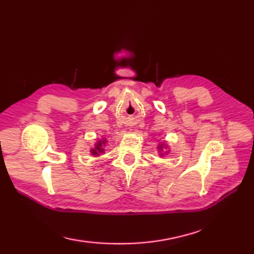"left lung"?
Here are the masks:
<instances>
[{
  "instance_id": "8db88e82",
  "label": "left lung",
  "mask_w": 254,
  "mask_h": 254,
  "mask_svg": "<svg viewBox=\"0 0 254 254\" xmlns=\"http://www.w3.org/2000/svg\"><path fill=\"white\" fill-rule=\"evenodd\" d=\"M165 146H166V145H164V144H159V145H158V148H159V151H162V150H163V148H164ZM160 155H162V156H163V155H164V154H160Z\"/></svg>"
}]
</instances>
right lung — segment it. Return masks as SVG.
<instances>
[{
    "label": "right lung",
    "mask_w": 254,
    "mask_h": 254,
    "mask_svg": "<svg viewBox=\"0 0 254 254\" xmlns=\"http://www.w3.org/2000/svg\"><path fill=\"white\" fill-rule=\"evenodd\" d=\"M106 143H107V140L106 139H102L101 141L97 142L95 147L91 148V151H90L92 155H94V156H99L101 153H103L104 152L103 146H106Z\"/></svg>",
    "instance_id": "1"
}]
</instances>
